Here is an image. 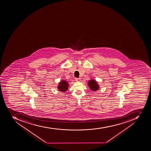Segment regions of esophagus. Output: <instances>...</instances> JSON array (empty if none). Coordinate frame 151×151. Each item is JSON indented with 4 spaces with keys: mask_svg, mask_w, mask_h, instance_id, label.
Returning a JSON list of instances; mask_svg holds the SVG:
<instances>
[{
    "mask_svg": "<svg viewBox=\"0 0 151 151\" xmlns=\"http://www.w3.org/2000/svg\"><path fill=\"white\" fill-rule=\"evenodd\" d=\"M76 80L77 82H80V81H81V79L76 78Z\"/></svg>",
    "mask_w": 151,
    "mask_h": 151,
    "instance_id": "obj_1",
    "label": "esophagus"
}]
</instances>
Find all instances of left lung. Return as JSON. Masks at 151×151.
<instances>
[{"mask_svg":"<svg viewBox=\"0 0 151 151\" xmlns=\"http://www.w3.org/2000/svg\"><path fill=\"white\" fill-rule=\"evenodd\" d=\"M87 83H88V86L89 87V88L92 91H96L99 90V89H100V86L99 85L98 82L95 80H89V81H88Z\"/></svg>","mask_w":151,"mask_h":151,"instance_id":"obj_1","label":"left lung"}]
</instances>
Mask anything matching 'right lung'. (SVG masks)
Instances as JSON below:
<instances>
[{
	"label": "right lung",
	"instance_id": "add662e5",
	"mask_svg": "<svg viewBox=\"0 0 151 151\" xmlns=\"http://www.w3.org/2000/svg\"><path fill=\"white\" fill-rule=\"evenodd\" d=\"M69 83L65 80H61L59 82L58 86L57 88L59 91L64 93L67 91L69 87Z\"/></svg>",
	"mask_w": 151,
	"mask_h": 151
}]
</instances>
